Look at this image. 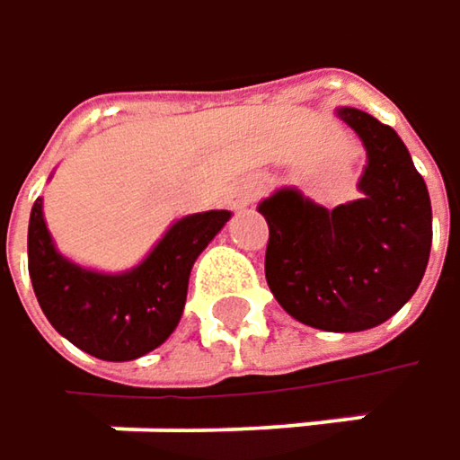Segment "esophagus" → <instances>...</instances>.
Segmentation results:
<instances>
[{"mask_svg":"<svg viewBox=\"0 0 460 460\" xmlns=\"http://www.w3.org/2000/svg\"><path fill=\"white\" fill-rule=\"evenodd\" d=\"M261 184H242V187H236L229 194V205L231 208H244V205H250V202H255L258 197H261Z\"/></svg>","mask_w":460,"mask_h":460,"instance_id":"obj_1","label":"esophagus"}]
</instances>
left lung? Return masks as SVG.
I'll return each mask as SVG.
<instances>
[{"label": "left lung", "instance_id": "1", "mask_svg": "<svg viewBox=\"0 0 460 460\" xmlns=\"http://www.w3.org/2000/svg\"><path fill=\"white\" fill-rule=\"evenodd\" d=\"M366 146L360 197L326 210L287 187L258 205L269 221L266 281L279 305L323 332H363L419 289L432 247V202L395 128L340 107Z\"/></svg>", "mask_w": 460, "mask_h": 460}]
</instances>
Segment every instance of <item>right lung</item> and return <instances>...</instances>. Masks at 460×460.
<instances>
[{
  "label": "right lung",
  "instance_id": "1",
  "mask_svg": "<svg viewBox=\"0 0 460 460\" xmlns=\"http://www.w3.org/2000/svg\"><path fill=\"white\" fill-rule=\"evenodd\" d=\"M229 218V210L187 216L137 269L100 273L58 252L39 197L28 221V273L36 300L49 323L84 353L100 360L142 358L179 326L191 266Z\"/></svg>",
  "mask_w": 460,
  "mask_h": 460
}]
</instances>
